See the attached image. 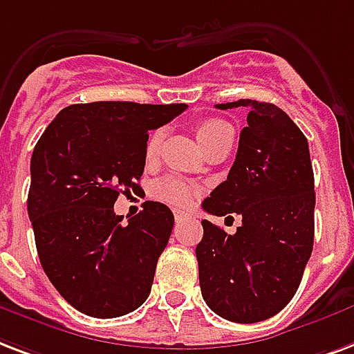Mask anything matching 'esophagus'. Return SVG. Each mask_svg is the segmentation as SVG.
<instances>
[{
	"instance_id": "34e87169",
	"label": "esophagus",
	"mask_w": 354,
	"mask_h": 354,
	"mask_svg": "<svg viewBox=\"0 0 354 354\" xmlns=\"http://www.w3.org/2000/svg\"><path fill=\"white\" fill-rule=\"evenodd\" d=\"M174 219H176V223H182V221H185V219H191V215H189V213L180 212V209H176V212H174Z\"/></svg>"
}]
</instances>
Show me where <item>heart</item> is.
<instances>
[{"label": "heart", "instance_id": "obj_1", "mask_svg": "<svg viewBox=\"0 0 354 354\" xmlns=\"http://www.w3.org/2000/svg\"><path fill=\"white\" fill-rule=\"evenodd\" d=\"M196 135H198V141H201L202 147L206 148L209 147L212 142L217 141V139H221V137H225V135H234V131H232L230 124H226L225 120H221V118H206V120H202V122L198 124ZM161 141H163V129H156V131L150 135V139H148L147 142L148 158L156 156V152H158L159 147H161ZM152 193L156 198L167 202V204H171V206L185 207L191 204V201H193L195 189L191 187L187 182L180 180V178L167 176L153 183Z\"/></svg>", "mask_w": 354, "mask_h": 354}]
</instances>
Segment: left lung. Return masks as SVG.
I'll use <instances>...</instances> for the list:
<instances>
[{
  "instance_id": "obj_1",
  "label": "left lung",
  "mask_w": 354,
  "mask_h": 354,
  "mask_svg": "<svg viewBox=\"0 0 354 354\" xmlns=\"http://www.w3.org/2000/svg\"><path fill=\"white\" fill-rule=\"evenodd\" d=\"M217 107H247L249 115L228 178L202 207L232 221L239 215L241 226L230 236L202 221L201 290L221 317L258 323L293 299L312 254L315 193L308 141L274 104L237 100Z\"/></svg>"
}]
</instances>
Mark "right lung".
<instances>
[{
	"label": "right lung",
	"instance_id": "add662e5",
	"mask_svg": "<svg viewBox=\"0 0 354 354\" xmlns=\"http://www.w3.org/2000/svg\"><path fill=\"white\" fill-rule=\"evenodd\" d=\"M185 104L93 102L64 107L31 156L27 213L40 266L81 314L109 319L133 312L150 295L174 215L147 201L122 225L113 206L137 191L148 131L185 111Z\"/></svg>",
	"mask_w": 354,
	"mask_h": 354
}]
</instances>
